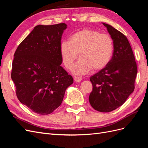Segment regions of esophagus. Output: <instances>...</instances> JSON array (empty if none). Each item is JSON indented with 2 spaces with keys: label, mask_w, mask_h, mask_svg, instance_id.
<instances>
[{
  "label": "esophagus",
  "mask_w": 148,
  "mask_h": 148,
  "mask_svg": "<svg viewBox=\"0 0 148 148\" xmlns=\"http://www.w3.org/2000/svg\"><path fill=\"white\" fill-rule=\"evenodd\" d=\"M82 80V78L81 77H75L74 78V81L76 82H79Z\"/></svg>",
  "instance_id": "1"
}]
</instances>
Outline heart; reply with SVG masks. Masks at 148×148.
I'll return each instance as SVG.
<instances>
[{
	"mask_svg": "<svg viewBox=\"0 0 148 148\" xmlns=\"http://www.w3.org/2000/svg\"><path fill=\"white\" fill-rule=\"evenodd\" d=\"M62 62L67 69H71L74 62L81 57L73 69L75 75H84L91 69L99 71L109 65L114 52L113 40L109 34L84 29L73 34L69 41L60 45Z\"/></svg>",
	"mask_w": 148,
	"mask_h": 148,
	"instance_id": "b5f03b06",
	"label": "heart"
}]
</instances>
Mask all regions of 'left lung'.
<instances>
[{
    "label": "left lung",
    "instance_id": "left-lung-1",
    "mask_svg": "<svg viewBox=\"0 0 148 148\" xmlns=\"http://www.w3.org/2000/svg\"><path fill=\"white\" fill-rule=\"evenodd\" d=\"M114 42L109 65L90 77L92 91L89 101L93 109L109 112L122 106L135 89L137 65L127 37L112 26L102 23Z\"/></svg>",
    "mask_w": 148,
    "mask_h": 148
}]
</instances>
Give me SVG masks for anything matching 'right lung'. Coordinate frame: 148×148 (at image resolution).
Segmentation results:
<instances>
[{
	"label": "right lung",
	"instance_id": "1",
	"mask_svg": "<svg viewBox=\"0 0 148 148\" xmlns=\"http://www.w3.org/2000/svg\"><path fill=\"white\" fill-rule=\"evenodd\" d=\"M65 23L38 25L18 46L11 77L21 103L34 112L48 115L62 104L73 83L62 68L60 45Z\"/></svg>",
	"mask_w": 148,
	"mask_h": 148
}]
</instances>
